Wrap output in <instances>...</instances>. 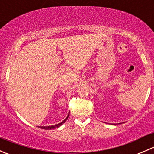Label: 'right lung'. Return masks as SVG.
<instances>
[{"label": "right lung", "mask_w": 154, "mask_h": 154, "mask_svg": "<svg viewBox=\"0 0 154 154\" xmlns=\"http://www.w3.org/2000/svg\"><path fill=\"white\" fill-rule=\"evenodd\" d=\"M68 116H69V114L68 115V116H67V117H66V119H65L64 121H63V122H62L61 123L57 124V125H51V126H45V127H41V126H38V127H39V128H41V129H45V130H52V129L57 128V127H60V126H61L62 125H63V124H64L65 122H66V120H67V119H68Z\"/></svg>", "instance_id": "1"}]
</instances>
